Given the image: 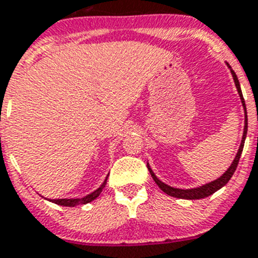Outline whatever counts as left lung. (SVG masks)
Listing matches in <instances>:
<instances>
[{"label": "left lung", "instance_id": "left-lung-1", "mask_svg": "<svg viewBox=\"0 0 258 258\" xmlns=\"http://www.w3.org/2000/svg\"><path fill=\"white\" fill-rule=\"evenodd\" d=\"M230 67V66H228ZM230 70H231V67H230ZM232 74V78H234V82H235V86H236L237 92H239V96H240V100H241V104H243L244 110H245V124H244V132H243V139H241V144L239 147V151H237L236 157H235L234 162L231 163V166L228 167L227 171L223 174L221 178H218L217 180L214 182H210L208 184L203 185V187H199V188H194V189H179V188H172L170 185L165 184L160 180V179L157 178L154 175V172L152 171V169L148 166V170L151 172L152 178L153 180L156 182V184L162 189L165 194H167L169 196L172 197H178V199H185V200H197V199H204V197H208L210 195H213L214 192H217L219 188H222L226 183L231 179V176L234 175L235 170L237 167V163H239V160H240V156H241V152H243V148H244V142H245V136H247V130H248V118H247V107H245V102H244V98H243V93H241V89H240V84H239V80H237V76L236 74L234 73V70H231Z\"/></svg>", "mask_w": 258, "mask_h": 258}]
</instances>
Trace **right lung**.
Masks as SVG:
<instances>
[{"label": "right lung", "mask_w": 258, "mask_h": 258, "mask_svg": "<svg viewBox=\"0 0 258 258\" xmlns=\"http://www.w3.org/2000/svg\"><path fill=\"white\" fill-rule=\"evenodd\" d=\"M107 179V178H106ZM106 179L105 182L102 183V185L100 188H97L95 192H92L88 196L83 197V199H58V200H51L54 204H58V205H62V207H76V205H83V204H88L91 201H93L96 197L100 196V194L104 189L105 184H106Z\"/></svg>", "instance_id": "add662e5"}]
</instances>
